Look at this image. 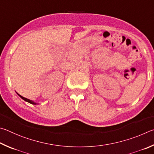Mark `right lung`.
Instances as JSON below:
<instances>
[{
  "instance_id": "add662e5",
  "label": "right lung",
  "mask_w": 154,
  "mask_h": 154,
  "mask_svg": "<svg viewBox=\"0 0 154 154\" xmlns=\"http://www.w3.org/2000/svg\"><path fill=\"white\" fill-rule=\"evenodd\" d=\"M18 94V93H17ZM18 95L21 98V99H23L24 101H27V102H28V103H32V104H36V103H34V102H33V101H32L31 100H29V99H27V98H25V97H22L21 95H19L18 94Z\"/></svg>"
}]
</instances>
